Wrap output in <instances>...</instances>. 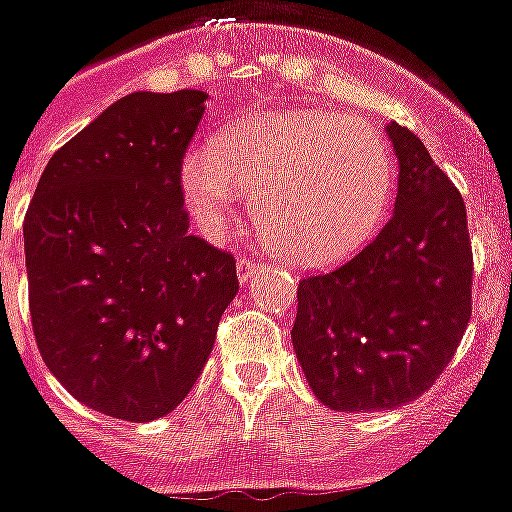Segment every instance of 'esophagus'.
Returning a JSON list of instances; mask_svg holds the SVG:
<instances>
[{
  "mask_svg": "<svg viewBox=\"0 0 512 512\" xmlns=\"http://www.w3.org/2000/svg\"><path fill=\"white\" fill-rule=\"evenodd\" d=\"M263 268L260 263H255L252 257H239V263H236V273H239V281L242 284H247V281H252V278L257 276V270Z\"/></svg>",
  "mask_w": 512,
  "mask_h": 512,
  "instance_id": "esophagus-1",
  "label": "esophagus"
}]
</instances>
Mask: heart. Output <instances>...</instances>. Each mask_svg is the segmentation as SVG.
<instances>
[{"label":"heart","instance_id":"1","mask_svg":"<svg viewBox=\"0 0 512 512\" xmlns=\"http://www.w3.org/2000/svg\"><path fill=\"white\" fill-rule=\"evenodd\" d=\"M394 189L384 139L326 110L263 112L220 131L181 162V194L207 234H223L255 191L252 213L276 255L326 265L363 247Z\"/></svg>","mask_w":512,"mask_h":512}]
</instances>
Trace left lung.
<instances>
[{"mask_svg": "<svg viewBox=\"0 0 512 512\" xmlns=\"http://www.w3.org/2000/svg\"><path fill=\"white\" fill-rule=\"evenodd\" d=\"M386 134L400 160L392 220L352 260L297 286L294 352L315 397L339 413L418 400L471 321L463 197L410 128L389 123Z\"/></svg>", "mask_w": 512, "mask_h": 512, "instance_id": "left-lung-1", "label": "left lung"}]
</instances>
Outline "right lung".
<instances>
[{
    "label": "right lung",
    "mask_w": 512,
    "mask_h": 512,
    "mask_svg": "<svg viewBox=\"0 0 512 512\" xmlns=\"http://www.w3.org/2000/svg\"><path fill=\"white\" fill-rule=\"evenodd\" d=\"M207 94L136 91L60 147L23 223L36 344L78 402L168 415L213 352L236 260L189 234L181 162Z\"/></svg>",
    "instance_id": "obj_1"
}]
</instances>
